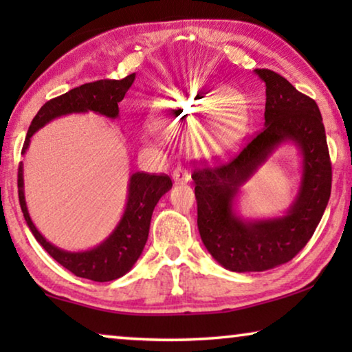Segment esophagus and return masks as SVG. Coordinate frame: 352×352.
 Returning a JSON list of instances; mask_svg holds the SVG:
<instances>
[{"label":"esophagus","instance_id":"1","mask_svg":"<svg viewBox=\"0 0 352 352\" xmlns=\"http://www.w3.org/2000/svg\"><path fill=\"white\" fill-rule=\"evenodd\" d=\"M172 178H174L175 183H188L190 180V175L183 166H177L174 172H172Z\"/></svg>","mask_w":352,"mask_h":352}]
</instances>
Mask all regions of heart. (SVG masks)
I'll return each mask as SVG.
<instances>
[{
    "mask_svg": "<svg viewBox=\"0 0 352 352\" xmlns=\"http://www.w3.org/2000/svg\"><path fill=\"white\" fill-rule=\"evenodd\" d=\"M164 109V116L151 122V130L186 132L184 147L195 160L212 163L228 158L242 138L245 102L233 88L192 80L172 91Z\"/></svg>",
    "mask_w": 352,
    "mask_h": 352,
    "instance_id": "obj_1",
    "label": "heart"
}]
</instances>
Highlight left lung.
Listing matches in <instances>:
<instances>
[{"instance_id": "1", "label": "left lung", "mask_w": 352, "mask_h": 352, "mask_svg": "<svg viewBox=\"0 0 352 352\" xmlns=\"http://www.w3.org/2000/svg\"><path fill=\"white\" fill-rule=\"evenodd\" d=\"M265 83L264 129L231 162L192 174L197 225L208 252L231 272H264L306 247L331 197L332 168L323 119L315 100L270 69H254ZM294 142L302 155V183L284 217L243 219L234 210L239 188L272 151Z\"/></svg>"}]
</instances>
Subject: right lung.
<instances>
[{
	"label": "right lung",
	"mask_w": 352,
	"mask_h": 352,
	"mask_svg": "<svg viewBox=\"0 0 352 352\" xmlns=\"http://www.w3.org/2000/svg\"><path fill=\"white\" fill-rule=\"evenodd\" d=\"M133 80L135 73L121 80L83 83V85L62 94V96L47 100L29 126L21 153H26L29 144H31L32 135L56 118L71 115V113L94 111L105 118L116 119L119 116L118 104L126 96ZM170 188L172 182L168 175L135 172L130 175L129 180L124 214L109 237L99 245L85 250V252H67V250H62L47 242L40 231L35 228L26 206L23 163H20L19 168L20 206L35 239L50 253L51 258H54L65 269L74 273L76 276L98 283H107L121 278L135 265L147 242L155 206Z\"/></svg>",
	"instance_id": "1"
}]
</instances>
